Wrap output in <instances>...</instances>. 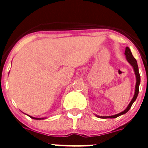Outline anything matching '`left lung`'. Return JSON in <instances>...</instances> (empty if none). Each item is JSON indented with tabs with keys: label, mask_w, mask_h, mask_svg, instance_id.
<instances>
[{
	"label": "left lung",
	"mask_w": 148,
	"mask_h": 148,
	"mask_svg": "<svg viewBox=\"0 0 148 148\" xmlns=\"http://www.w3.org/2000/svg\"><path fill=\"white\" fill-rule=\"evenodd\" d=\"M125 56H126V59L127 61V62L133 66V71L135 73V75H136V86H135V92H134V95H133V99L132 100L130 101V102L129 103L128 106L126 108V109L124 111L121 112V113H118V114L113 115V116H96L98 118H101V119H115L117 118L119 116H121V115H124L129 111V110L131 108L132 104H133V102L135 101L136 99L137 96H138V89H139V84H140V75H139V72H138V64H137V61L135 59V58L133 57V55H132L131 51H130V48L127 47L126 49H125Z\"/></svg>",
	"instance_id": "1"
}]
</instances>
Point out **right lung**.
<instances>
[{
  "mask_svg": "<svg viewBox=\"0 0 148 148\" xmlns=\"http://www.w3.org/2000/svg\"><path fill=\"white\" fill-rule=\"evenodd\" d=\"M27 116H29L30 118H32V119H35V120H41V119H46V118H35V117H32V116H29V115H27Z\"/></svg>",
  "mask_w": 148,
  "mask_h": 148,
  "instance_id": "1",
  "label": "right lung"
}]
</instances>
